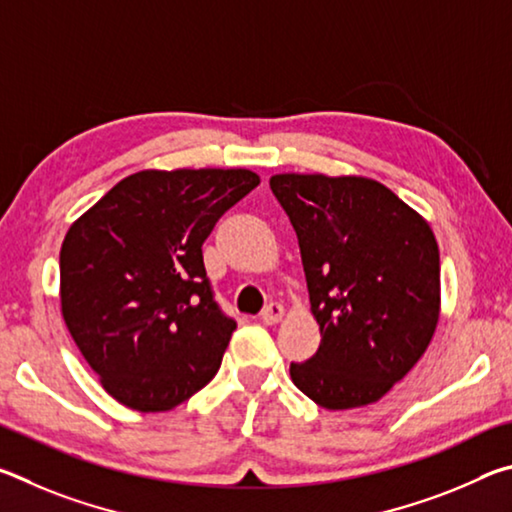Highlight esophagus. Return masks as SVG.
Here are the masks:
<instances>
[{"mask_svg": "<svg viewBox=\"0 0 512 512\" xmlns=\"http://www.w3.org/2000/svg\"><path fill=\"white\" fill-rule=\"evenodd\" d=\"M282 316H284V307L280 305V302H268L262 311V323L275 325V323H280Z\"/></svg>", "mask_w": 512, "mask_h": 512, "instance_id": "1", "label": "esophagus"}]
</instances>
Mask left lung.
Wrapping results in <instances>:
<instances>
[{
	"label": "left lung",
	"instance_id": "8db88e82",
	"mask_svg": "<svg viewBox=\"0 0 512 512\" xmlns=\"http://www.w3.org/2000/svg\"><path fill=\"white\" fill-rule=\"evenodd\" d=\"M296 230L311 314L314 357L291 379L329 411L377 402L427 350L440 311V255L429 223L377 180L271 178Z\"/></svg>",
	"mask_w": 512,
	"mask_h": 512
}]
</instances>
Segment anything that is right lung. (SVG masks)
Returning <instances> with one entry per match:
<instances>
[{"label": "right lung", "instance_id": "right-lung-1", "mask_svg": "<svg viewBox=\"0 0 512 512\" xmlns=\"http://www.w3.org/2000/svg\"><path fill=\"white\" fill-rule=\"evenodd\" d=\"M257 185L248 169L140 171L67 230L65 325L117 402L169 411L216 375L237 320L214 298L203 241Z\"/></svg>", "mask_w": 512, "mask_h": 512}]
</instances>
